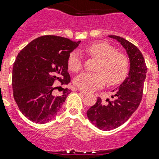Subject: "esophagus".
Wrapping results in <instances>:
<instances>
[{
  "label": "esophagus",
  "instance_id": "1",
  "mask_svg": "<svg viewBox=\"0 0 159 159\" xmlns=\"http://www.w3.org/2000/svg\"><path fill=\"white\" fill-rule=\"evenodd\" d=\"M77 91H79L80 93H81V94H83V95H87V94H88V93H87V92H86V91H83V90H79V89H77Z\"/></svg>",
  "mask_w": 159,
  "mask_h": 159
}]
</instances>
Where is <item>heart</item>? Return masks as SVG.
<instances>
[{
    "label": "heart",
    "instance_id": "heart-1",
    "mask_svg": "<svg viewBox=\"0 0 159 159\" xmlns=\"http://www.w3.org/2000/svg\"><path fill=\"white\" fill-rule=\"evenodd\" d=\"M86 51L92 57L98 59L96 73H83L73 79L76 87L83 91H93L102 88L107 81L109 85H117L124 81L129 69V61L125 54L116 52L107 43L99 42L90 44ZM68 68L73 73L79 72L82 68V57L74 51L69 55Z\"/></svg>",
    "mask_w": 159,
    "mask_h": 159
}]
</instances>
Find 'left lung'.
Listing matches in <instances>:
<instances>
[{"label":"left lung","mask_w":159,"mask_h":159,"mask_svg":"<svg viewBox=\"0 0 159 159\" xmlns=\"http://www.w3.org/2000/svg\"><path fill=\"white\" fill-rule=\"evenodd\" d=\"M110 38L120 43L127 52L130 61L128 76L120 86L113 90L112 101L107 99L103 104L101 98L87 111V117L93 125L101 130H111L122 125L129 120L139 106L143 94V86L147 67L144 57L137 47L125 39L116 35Z\"/></svg>","instance_id":"1"}]
</instances>
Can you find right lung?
<instances>
[{"mask_svg": "<svg viewBox=\"0 0 159 159\" xmlns=\"http://www.w3.org/2000/svg\"><path fill=\"white\" fill-rule=\"evenodd\" d=\"M81 41L44 35L29 43L20 51L13 66L12 86L14 98L21 112L32 122L44 124L61 110L71 90L55 96L53 85L70 82L68 59Z\"/></svg>", "mask_w": 159, "mask_h": 159, "instance_id": "1", "label": "right lung"}]
</instances>
